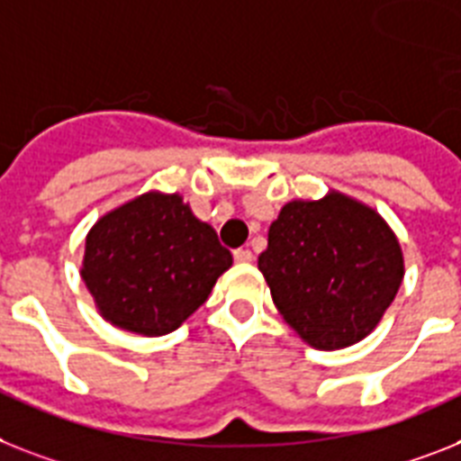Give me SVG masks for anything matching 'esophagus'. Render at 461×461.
Wrapping results in <instances>:
<instances>
[{"label":"esophagus","instance_id":"obj_1","mask_svg":"<svg viewBox=\"0 0 461 461\" xmlns=\"http://www.w3.org/2000/svg\"><path fill=\"white\" fill-rule=\"evenodd\" d=\"M233 257H235V261H238V264H249V261L254 258V254L249 252V249H235Z\"/></svg>","mask_w":461,"mask_h":461}]
</instances>
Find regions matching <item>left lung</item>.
<instances>
[{"mask_svg":"<svg viewBox=\"0 0 461 461\" xmlns=\"http://www.w3.org/2000/svg\"><path fill=\"white\" fill-rule=\"evenodd\" d=\"M258 271L285 322L308 346L337 351L379 325L405 276L401 242L367 204L327 193L292 200L268 228Z\"/></svg>","mask_w":461,"mask_h":461,"instance_id":"left-lung-1","label":"left lung"}]
</instances>
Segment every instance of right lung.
<instances>
[{
	"mask_svg": "<svg viewBox=\"0 0 461 461\" xmlns=\"http://www.w3.org/2000/svg\"><path fill=\"white\" fill-rule=\"evenodd\" d=\"M233 257L178 193L150 190L86 235L82 280L110 325L162 337L207 302Z\"/></svg>",
	"mask_w": 461,
	"mask_h": 461,
	"instance_id": "obj_1",
	"label": "right lung"
}]
</instances>
